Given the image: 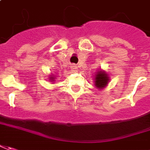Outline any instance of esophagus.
<instances>
[{"instance_id": "34e87169", "label": "esophagus", "mask_w": 150, "mask_h": 150, "mask_svg": "<svg viewBox=\"0 0 150 150\" xmlns=\"http://www.w3.org/2000/svg\"><path fill=\"white\" fill-rule=\"evenodd\" d=\"M71 70L73 71H77V70H78V68H77V67L76 66H75V65H72L71 67Z\"/></svg>"}]
</instances>
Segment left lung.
I'll use <instances>...</instances> for the list:
<instances>
[{
    "instance_id": "left-lung-1",
    "label": "left lung",
    "mask_w": 150,
    "mask_h": 150,
    "mask_svg": "<svg viewBox=\"0 0 150 150\" xmlns=\"http://www.w3.org/2000/svg\"><path fill=\"white\" fill-rule=\"evenodd\" d=\"M94 86L99 90L103 88L108 84L110 81L109 75L103 70H98L94 75Z\"/></svg>"
}]
</instances>
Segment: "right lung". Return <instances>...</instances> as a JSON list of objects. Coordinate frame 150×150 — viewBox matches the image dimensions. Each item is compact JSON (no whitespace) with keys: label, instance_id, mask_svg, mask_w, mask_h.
I'll use <instances>...</instances> for the list:
<instances>
[{"label":"right lung","instance_id":"add662e5","mask_svg":"<svg viewBox=\"0 0 150 150\" xmlns=\"http://www.w3.org/2000/svg\"><path fill=\"white\" fill-rule=\"evenodd\" d=\"M56 78H55V76H54L53 75H49V78H48V79H49V81L50 82H52V83H53L54 82H55V80H56Z\"/></svg>","mask_w":150,"mask_h":150}]
</instances>
